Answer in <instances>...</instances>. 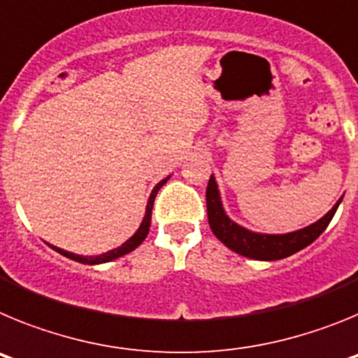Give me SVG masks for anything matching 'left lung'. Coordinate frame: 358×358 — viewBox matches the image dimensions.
<instances>
[{
	"instance_id": "left-lung-1",
	"label": "left lung",
	"mask_w": 358,
	"mask_h": 358,
	"mask_svg": "<svg viewBox=\"0 0 358 358\" xmlns=\"http://www.w3.org/2000/svg\"><path fill=\"white\" fill-rule=\"evenodd\" d=\"M341 201H343V197L335 202V206L324 217L319 218L317 222H314L312 226L303 227V229L294 231V233H287V235H260V233H252V231L238 226L233 220H229V217L224 213L213 176L210 177V182H208L206 188L208 220H210V227L215 236L231 251L248 256L252 260L265 262L281 260V258H287V256L310 245L321 235L322 231L327 229L335 211L339 208Z\"/></svg>"
}]
</instances>
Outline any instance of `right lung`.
I'll list each match as a JSON object with an SVG mask.
<instances>
[{
    "label": "right lung",
    "instance_id": "right-lung-1",
    "mask_svg": "<svg viewBox=\"0 0 358 358\" xmlns=\"http://www.w3.org/2000/svg\"><path fill=\"white\" fill-rule=\"evenodd\" d=\"M169 179V177H166ZM166 179H163V181H159L156 185V188L152 189L150 197H148V202H147V211H145V217H143V222H141V226L138 227V231H136L134 235L131 236V238L127 240V242L123 243L122 248L118 249H113V251L106 252V255H100V256H80V255H73V252H68L64 251V249H59L55 248V245H52L53 251L61 252L62 256H66V258H71V260L75 262H80V264H90V265H94V264H106V262H110V260H116V258H120V256L127 255V252L134 251L138 245H140L141 242H143L145 238H147L148 235V227H150V220H152V206H154V199H156L157 192H159L161 186L166 182Z\"/></svg>",
    "mask_w": 358,
    "mask_h": 358
}]
</instances>
